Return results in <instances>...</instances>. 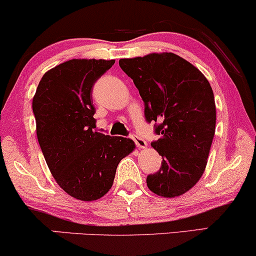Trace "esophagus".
<instances>
[{
    "label": "esophagus",
    "instance_id": "obj_1",
    "mask_svg": "<svg viewBox=\"0 0 256 256\" xmlns=\"http://www.w3.org/2000/svg\"><path fill=\"white\" fill-rule=\"evenodd\" d=\"M132 138L134 140V142H135V144H136V147H138V148H146L147 147L146 141H144L141 136H138V135L133 134V135H132Z\"/></svg>",
    "mask_w": 256,
    "mask_h": 256
}]
</instances>
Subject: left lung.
Instances as JSON below:
<instances>
[{
	"label": "left lung",
	"instance_id": "obj_1",
	"mask_svg": "<svg viewBox=\"0 0 256 256\" xmlns=\"http://www.w3.org/2000/svg\"><path fill=\"white\" fill-rule=\"evenodd\" d=\"M144 104V118L154 121L159 138L152 147L162 156L147 186L162 197L185 194L200 179L216 127L214 91L204 74L173 53L120 59Z\"/></svg>",
	"mask_w": 256,
	"mask_h": 256
}]
</instances>
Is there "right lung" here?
<instances>
[{
  "mask_svg": "<svg viewBox=\"0 0 256 256\" xmlns=\"http://www.w3.org/2000/svg\"><path fill=\"white\" fill-rule=\"evenodd\" d=\"M115 60L72 59L46 72L33 98L40 148L56 182L72 197L96 200L112 186L118 162L135 148L128 138L97 133L94 83Z\"/></svg>",
  "mask_w": 256,
  "mask_h": 256,
  "instance_id": "add662e5",
  "label": "right lung"
}]
</instances>
